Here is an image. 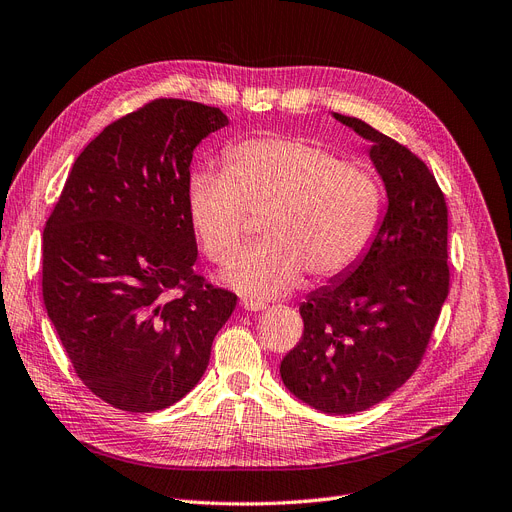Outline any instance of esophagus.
Returning <instances> with one entry per match:
<instances>
[{"label": "esophagus", "mask_w": 512, "mask_h": 512, "mask_svg": "<svg viewBox=\"0 0 512 512\" xmlns=\"http://www.w3.org/2000/svg\"><path fill=\"white\" fill-rule=\"evenodd\" d=\"M240 305L244 307V309H251V311H261V309H265V301H261V299H249V297H242V301H240Z\"/></svg>", "instance_id": "1"}]
</instances>
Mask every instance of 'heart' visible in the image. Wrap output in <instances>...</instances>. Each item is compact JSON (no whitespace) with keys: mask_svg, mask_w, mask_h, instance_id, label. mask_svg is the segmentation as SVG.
<instances>
[{"mask_svg":"<svg viewBox=\"0 0 512 512\" xmlns=\"http://www.w3.org/2000/svg\"><path fill=\"white\" fill-rule=\"evenodd\" d=\"M224 169L190 177L188 215L205 257L217 265L232 263L242 251L247 213L261 217L263 244L228 272L242 293L280 295L303 274L335 280L362 261L379 232V177L316 140H244L226 150Z\"/></svg>","mask_w":512,"mask_h":512,"instance_id":"1","label":"heart"}]
</instances>
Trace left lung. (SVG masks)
I'll use <instances>...</instances> for the list:
<instances>
[{"instance_id":"8db88e82","label":"left lung","mask_w":512,"mask_h":512,"mask_svg":"<svg viewBox=\"0 0 512 512\" xmlns=\"http://www.w3.org/2000/svg\"><path fill=\"white\" fill-rule=\"evenodd\" d=\"M370 140L389 207L368 253L301 303V341L280 376L301 402L353 414L383 402L420 366L450 293L448 205L420 157L362 119L335 115Z\"/></svg>"}]
</instances>
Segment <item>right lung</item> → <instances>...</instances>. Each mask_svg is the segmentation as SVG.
Wrapping results in <instances>:
<instances>
[{
    "mask_svg": "<svg viewBox=\"0 0 512 512\" xmlns=\"http://www.w3.org/2000/svg\"><path fill=\"white\" fill-rule=\"evenodd\" d=\"M228 125L215 106L157 98L77 157L43 228L41 293L60 343L102 402L157 412L207 370L236 295L194 272L192 152Z\"/></svg>",
    "mask_w": 512,
    "mask_h": 512,
    "instance_id": "add662e5",
    "label": "right lung"
}]
</instances>
